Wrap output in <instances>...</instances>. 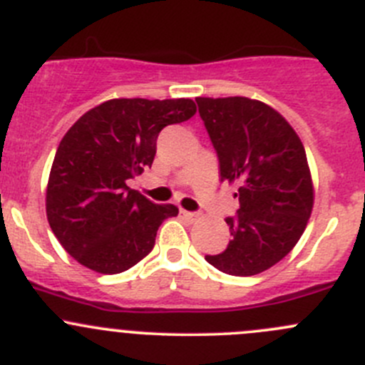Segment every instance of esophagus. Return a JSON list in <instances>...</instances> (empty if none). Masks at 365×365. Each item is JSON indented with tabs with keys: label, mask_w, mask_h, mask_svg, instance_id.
<instances>
[{
	"label": "esophagus",
	"mask_w": 365,
	"mask_h": 365,
	"mask_svg": "<svg viewBox=\"0 0 365 365\" xmlns=\"http://www.w3.org/2000/svg\"><path fill=\"white\" fill-rule=\"evenodd\" d=\"M180 213H182V215L185 217L187 220H190V222H196V220L200 219V217H201L200 213H197V212H189V210H183V208L180 210Z\"/></svg>",
	"instance_id": "esophagus-1"
}]
</instances>
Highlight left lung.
Listing matches in <instances>:
<instances>
[{
	"label": "left lung",
	"instance_id": "1",
	"mask_svg": "<svg viewBox=\"0 0 365 365\" xmlns=\"http://www.w3.org/2000/svg\"><path fill=\"white\" fill-rule=\"evenodd\" d=\"M219 157L220 182L237 183L240 208L227 217L231 240L205 256L217 270L238 277L261 274L300 240L314 205L304 145L274 108L247 97H197Z\"/></svg>",
	"mask_w": 365,
	"mask_h": 365
}]
</instances>
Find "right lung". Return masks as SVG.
<instances>
[{"label": "right lung", "mask_w": 365, "mask_h": 365, "mask_svg": "<svg viewBox=\"0 0 365 365\" xmlns=\"http://www.w3.org/2000/svg\"><path fill=\"white\" fill-rule=\"evenodd\" d=\"M196 114L190 98H113L84 113L61 139L46 192L49 226L77 263L120 274L148 256L175 205H155L127 185L152 168L157 138Z\"/></svg>", "instance_id": "obj_1"}]
</instances>
